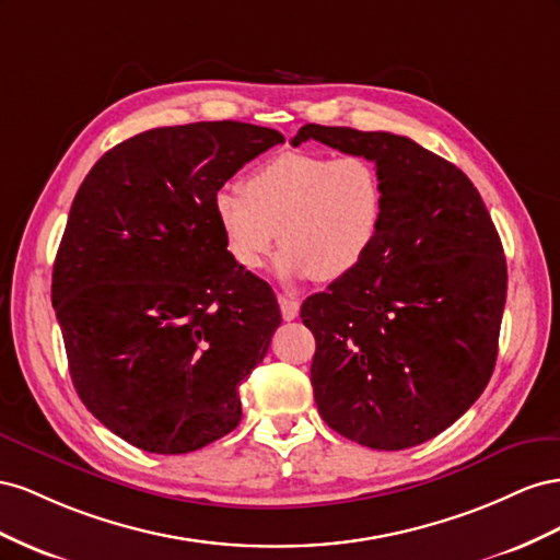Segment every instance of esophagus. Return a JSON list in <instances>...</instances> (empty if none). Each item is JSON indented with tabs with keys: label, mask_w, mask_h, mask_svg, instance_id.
Masks as SVG:
<instances>
[{
	"label": "esophagus",
	"mask_w": 560,
	"mask_h": 560,
	"mask_svg": "<svg viewBox=\"0 0 560 560\" xmlns=\"http://www.w3.org/2000/svg\"><path fill=\"white\" fill-rule=\"evenodd\" d=\"M279 307L283 322H293V318L300 314V302L291 295H279Z\"/></svg>",
	"instance_id": "34e87169"
}]
</instances>
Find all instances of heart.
I'll return each instance as SVG.
<instances>
[{
  "instance_id": "b5f03b06",
  "label": "heart",
  "mask_w": 560,
  "mask_h": 560,
  "mask_svg": "<svg viewBox=\"0 0 560 560\" xmlns=\"http://www.w3.org/2000/svg\"><path fill=\"white\" fill-rule=\"evenodd\" d=\"M385 213V187L371 159L285 152L244 189H220L215 218L242 269H260L277 242L281 281H332L371 253Z\"/></svg>"
}]
</instances>
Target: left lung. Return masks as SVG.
I'll use <instances>...</instances> for the list:
<instances>
[{"label":"left lung","mask_w":560,"mask_h":560,"mask_svg":"<svg viewBox=\"0 0 560 560\" xmlns=\"http://www.w3.org/2000/svg\"><path fill=\"white\" fill-rule=\"evenodd\" d=\"M307 140L371 159L385 187L371 253L302 302L318 415L369 448H412L462 418L492 375L500 234L467 175L406 136L305 124L291 142Z\"/></svg>","instance_id":"1"}]
</instances>
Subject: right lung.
<instances>
[{
	"mask_svg": "<svg viewBox=\"0 0 560 560\" xmlns=\"http://www.w3.org/2000/svg\"><path fill=\"white\" fill-rule=\"evenodd\" d=\"M279 142L242 121L164 126L105 152L77 191L54 310L82 404L140 451H199L242 420L238 385L281 314L230 255L215 195Z\"/></svg>",
	"mask_w": 560,
	"mask_h": 560,
	"instance_id": "add662e5",
	"label": "right lung"
}]
</instances>
